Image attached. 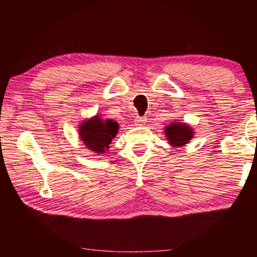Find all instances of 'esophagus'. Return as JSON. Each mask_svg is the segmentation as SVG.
Listing matches in <instances>:
<instances>
[{
    "label": "esophagus",
    "mask_w": 257,
    "mask_h": 257,
    "mask_svg": "<svg viewBox=\"0 0 257 257\" xmlns=\"http://www.w3.org/2000/svg\"><path fill=\"white\" fill-rule=\"evenodd\" d=\"M145 123H146L145 116H137V118L135 119V124L138 125V127H142V125H144Z\"/></svg>",
    "instance_id": "1"
}]
</instances>
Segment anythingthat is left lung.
Returning <instances> with one entry per match:
<instances>
[{
	"mask_svg": "<svg viewBox=\"0 0 257 257\" xmlns=\"http://www.w3.org/2000/svg\"><path fill=\"white\" fill-rule=\"evenodd\" d=\"M165 137L169 141V144L175 147L186 145L194 136L191 127L186 123L172 122L165 127Z\"/></svg>",
	"mask_w": 257,
	"mask_h": 257,
	"instance_id": "left-lung-1",
	"label": "left lung"
}]
</instances>
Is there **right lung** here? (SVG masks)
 I'll return each instance as SVG.
<instances>
[{"label": "right lung", "mask_w": 257, "mask_h": 257, "mask_svg": "<svg viewBox=\"0 0 257 257\" xmlns=\"http://www.w3.org/2000/svg\"><path fill=\"white\" fill-rule=\"evenodd\" d=\"M119 124L113 120H103L98 114L85 120L79 125V137L87 149L97 154L105 153L110 149L112 138L118 134Z\"/></svg>", "instance_id": "1"}]
</instances>
